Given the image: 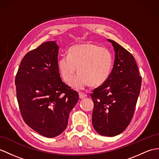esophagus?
I'll list each match as a JSON object with an SVG mask.
<instances>
[{"label": "esophagus", "instance_id": "esophagus-1", "mask_svg": "<svg viewBox=\"0 0 159 159\" xmlns=\"http://www.w3.org/2000/svg\"><path fill=\"white\" fill-rule=\"evenodd\" d=\"M79 96L81 99H83V98H85L86 97H87V95L85 94V93L79 92Z\"/></svg>", "mask_w": 159, "mask_h": 159}]
</instances>
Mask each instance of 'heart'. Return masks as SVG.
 <instances>
[{"instance_id": "heart-1", "label": "heart", "mask_w": 159, "mask_h": 159, "mask_svg": "<svg viewBox=\"0 0 159 159\" xmlns=\"http://www.w3.org/2000/svg\"><path fill=\"white\" fill-rule=\"evenodd\" d=\"M57 65L61 77L67 83L77 71L78 75L71 86L81 90L90 84L99 86L107 82L113 69V56L109 49L98 44H80L71 46L68 55H62Z\"/></svg>"}]
</instances>
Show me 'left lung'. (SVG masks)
Returning <instances> with one entry per match:
<instances>
[{
    "label": "left lung",
    "instance_id": "obj_1",
    "mask_svg": "<svg viewBox=\"0 0 159 159\" xmlns=\"http://www.w3.org/2000/svg\"><path fill=\"white\" fill-rule=\"evenodd\" d=\"M108 41L115 52L113 68L109 78L90 96L94 102L93 127L99 134L113 137L123 132L133 118L142 77L133 55L116 42Z\"/></svg>",
    "mask_w": 159,
    "mask_h": 159
}]
</instances>
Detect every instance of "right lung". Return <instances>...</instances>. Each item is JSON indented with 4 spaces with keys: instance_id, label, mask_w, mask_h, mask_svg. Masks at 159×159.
Wrapping results in <instances>:
<instances>
[{
    "instance_id": "right-lung-1",
    "label": "right lung",
    "mask_w": 159,
    "mask_h": 159,
    "mask_svg": "<svg viewBox=\"0 0 159 159\" xmlns=\"http://www.w3.org/2000/svg\"><path fill=\"white\" fill-rule=\"evenodd\" d=\"M59 46L42 43L23 58L15 77L17 99L23 119L46 138L66 129L79 94L62 81L58 69Z\"/></svg>"
}]
</instances>
